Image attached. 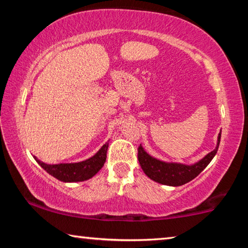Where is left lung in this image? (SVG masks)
Here are the masks:
<instances>
[{
	"instance_id": "obj_1",
	"label": "left lung",
	"mask_w": 248,
	"mask_h": 248,
	"mask_svg": "<svg viewBox=\"0 0 248 248\" xmlns=\"http://www.w3.org/2000/svg\"><path fill=\"white\" fill-rule=\"evenodd\" d=\"M220 140L221 132L217 136L216 149L194 164L161 161V159L150 155L142 145L138 149V159H139L142 170L150 179L158 184L167 185V186H182V185L196 178L209 165V163L212 161L217 152Z\"/></svg>"
}]
</instances>
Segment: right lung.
<instances>
[{"mask_svg": "<svg viewBox=\"0 0 248 248\" xmlns=\"http://www.w3.org/2000/svg\"><path fill=\"white\" fill-rule=\"evenodd\" d=\"M109 143L106 142L93 156L77 163H59V164H47L33 156L36 162L54 178L63 183L84 182L93 177L102 170L107 157Z\"/></svg>", "mask_w": 248, "mask_h": 248, "instance_id": "right-lung-1", "label": "right lung"}]
</instances>
